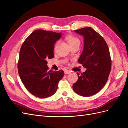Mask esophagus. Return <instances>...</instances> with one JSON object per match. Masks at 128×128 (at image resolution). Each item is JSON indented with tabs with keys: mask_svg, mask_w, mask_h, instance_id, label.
<instances>
[{
	"mask_svg": "<svg viewBox=\"0 0 128 128\" xmlns=\"http://www.w3.org/2000/svg\"><path fill=\"white\" fill-rule=\"evenodd\" d=\"M64 73H65V74H70V71L66 70H65V71H64Z\"/></svg>",
	"mask_w": 128,
	"mask_h": 128,
	"instance_id": "obj_1",
	"label": "esophagus"
}]
</instances>
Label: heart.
<instances>
[{"label":"heart","instance_id":"1","mask_svg":"<svg viewBox=\"0 0 128 128\" xmlns=\"http://www.w3.org/2000/svg\"><path fill=\"white\" fill-rule=\"evenodd\" d=\"M65 38H66V40L68 42L69 46L80 43V39L74 36L68 35Z\"/></svg>","mask_w":128,"mask_h":128}]
</instances>
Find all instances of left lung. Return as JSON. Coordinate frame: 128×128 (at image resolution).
Instances as JSON below:
<instances>
[{
    "label": "left lung",
    "instance_id": "8db88e82",
    "mask_svg": "<svg viewBox=\"0 0 128 128\" xmlns=\"http://www.w3.org/2000/svg\"><path fill=\"white\" fill-rule=\"evenodd\" d=\"M82 35L84 48L78 59L79 63L86 68L72 86L76 94L83 97L95 94L106 84L111 68L109 48L106 40L95 30L87 27L74 31Z\"/></svg>",
    "mask_w": 128,
    "mask_h": 128
}]
</instances>
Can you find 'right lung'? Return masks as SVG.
<instances>
[{"label":"right lung","mask_w":128,"mask_h":128,"mask_svg":"<svg viewBox=\"0 0 128 128\" xmlns=\"http://www.w3.org/2000/svg\"><path fill=\"white\" fill-rule=\"evenodd\" d=\"M60 33L37 30L22 43L18 63V74L26 89L33 95L44 98L56 92L63 70L48 71V59L54 57V44Z\"/></svg>","instance_id":"obj_1"}]
</instances>
